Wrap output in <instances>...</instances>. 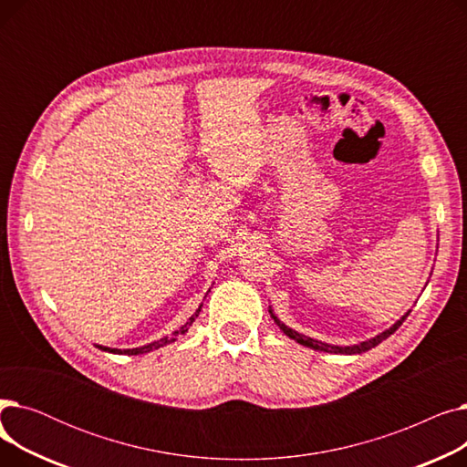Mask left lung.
I'll return each mask as SVG.
<instances>
[{
	"label": "left lung",
	"mask_w": 467,
	"mask_h": 467,
	"mask_svg": "<svg viewBox=\"0 0 467 467\" xmlns=\"http://www.w3.org/2000/svg\"><path fill=\"white\" fill-rule=\"evenodd\" d=\"M271 312V316H273V320L276 322V326L289 337V338H293V340H297L299 345H303V347H308V348H314V350H320V352H331V354H361V352H367V350H371V348H375L377 345H380L382 340H386L391 333H396V329H400V326L405 322V317L409 316V312L401 317V320H398L394 326H391L389 329H386L384 333H380V335H377L375 338H371V340H365V342H359V345H354V347H333V345H326V342H320V340H314V338H310V337H305V335H301V333H297V331H293V329H289L287 326H284L278 317L273 314V310H268Z\"/></svg>",
	"instance_id": "obj_1"
}]
</instances>
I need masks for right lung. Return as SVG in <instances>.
I'll list each match as a JSON object with an SVG mask.
<instances>
[{
	"label": "right lung",
	"instance_id": "add662e5",
	"mask_svg": "<svg viewBox=\"0 0 467 467\" xmlns=\"http://www.w3.org/2000/svg\"><path fill=\"white\" fill-rule=\"evenodd\" d=\"M199 312H201V306H199V310H196L191 317H189V322L185 324V326H182L178 331H174L171 333V337H164V338H159V340H155V342H151V345H145V347H140V348H129V350H119V348H106V347H98L100 350H106V352H113V354H127V356H138V354H145V352H151V350H157V348H161V347H164V345H170L171 340H176V337L178 335H183V333H187V329H189V326L194 322V317L199 316Z\"/></svg>",
	"mask_w": 467,
	"mask_h": 467
}]
</instances>
